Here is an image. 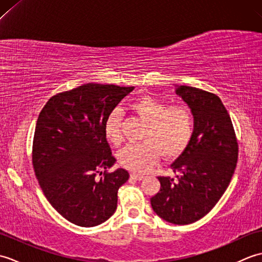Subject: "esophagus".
I'll use <instances>...</instances> for the list:
<instances>
[{
    "label": "esophagus",
    "mask_w": 262,
    "mask_h": 262,
    "mask_svg": "<svg viewBox=\"0 0 262 262\" xmlns=\"http://www.w3.org/2000/svg\"><path fill=\"white\" fill-rule=\"evenodd\" d=\"M130 178H132V179H133V180H137V181H141V180H143V179H144V178H145V177H144L143 174H136V173H132V174H130Z\"/></svg>",
    "instance_id": "esophagus-1"
}]
</instances>
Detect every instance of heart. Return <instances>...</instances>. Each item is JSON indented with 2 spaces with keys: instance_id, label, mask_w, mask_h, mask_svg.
I'll return each instance as SVG.
<instances>
[{
  "instance_id": "obj_1",
  "label": "heart",
  "mask_w": 262,
  "mask_h": 262,
  "mask_svg": "<svg viewBox=\"0 0 262 262\" xmlns=\"http://www.w3.org/2000/svg\"><path fill=\"white\" fill-rule=\"evenodd\" d=\"M129 107L147 122V127L143 142L128 144L119 152V162L124 168L143 173L158 162L160 155L170 160L186 151L196 126L190 108L185 105L170 107L148 94L134 100ZM104 135L115 145L121 143V111L118 108L111 111L105 119Z\"/></svg>"
}]
</instances>
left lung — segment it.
Wrapping results in <instances>:
<instances>
[{
    "mask_svg": "<svg viewBox=\"0 0 262 262\" xmlns=\"http://www.w3.org/2000/svg\"><path fill=\"white\" fill-rule=\"evenodd\" d=\"M176 93L196 119L187 149L171 164L177 179L158 177L160 191L153 210L172 224L186 225L207 215L229 187L237 162L238 145L231 117L214 93L180 85Z\"/></svg>",
    "mask_w": 262,
    "mask_h": 262,
    "instance_id": "1",
    "label": "left lung"
}]
</instances>
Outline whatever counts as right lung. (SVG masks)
<instances>
[{"label":"right lung","instance_id":"1","mask_svg":"<svg viewBox=\"0 0 262 262\" xmlns=\"http://www.w3.org/2000/svg\"><path fill=\"white\" fill-rule=\"evenodd\" d=\"M134 86L88 83L55 94L39 114L32 165L47 200L64 219L92 227L117 209V192L128 180L104 135L108 115Z\"/></svg>","mask_w":262,"mask_h":262}]
</instances>
